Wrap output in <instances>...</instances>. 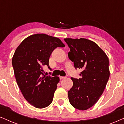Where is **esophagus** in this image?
Segmentation results:
<instances>
[{"instance_id": "obj_1", "label": "esophagus", "mask_w": 124, "mask_h": 124, "mask_svg": "<svg viewBox=\"0 0 124 124\" xmlns=\"http://www.w3.org/2000/svg\"><path fill=\"white\" fill-rule=\"evenodd\" d=\"M60 79H62L65 78V76H60Z\"/></svg>"}]
</instances>
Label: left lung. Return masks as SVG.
<instances>
[{
  "instance_id": "obj_1",
  "label": "left lung",
  "mask_w": 124,
  "mask_h": 124,
  "mask_svg": "<svg viewBox=\"0 0 124 124\" xmlns=\"http://www.w3.org/2000/svg\"><path fill=\"white\" fill-rule=\"evenodd\" d=\"M70 48L69 59L74 67L82 69L81 78H71L73 86L68 96L72 106L85 110L97 103L106 87L110 76L109 61L97 44L85 39H65Z\"/></svg>"
}]
</instances>
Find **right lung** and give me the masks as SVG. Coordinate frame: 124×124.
I'll return each mask as SVG.
<instances>
[{
    "label": "right lung",
    "instance_id": "right-lung-1",
    "mask_svg": "<svg viewBox=\"0 0 124 124\" xmlns=\"http://www.w3.org/2000/svg\"><path fill=\"white\" fill-rule=\"evenodd\" d=\"M64 46L58 38L36 34L25 39L15 50L12 64L16 83L26 100L35 108H46L52 102L60 78L44 75L42 67L50 68L52 52Z\"/></svg>",
    "mask_w": 124,
    "mask_h": 124
}]
</instances>
